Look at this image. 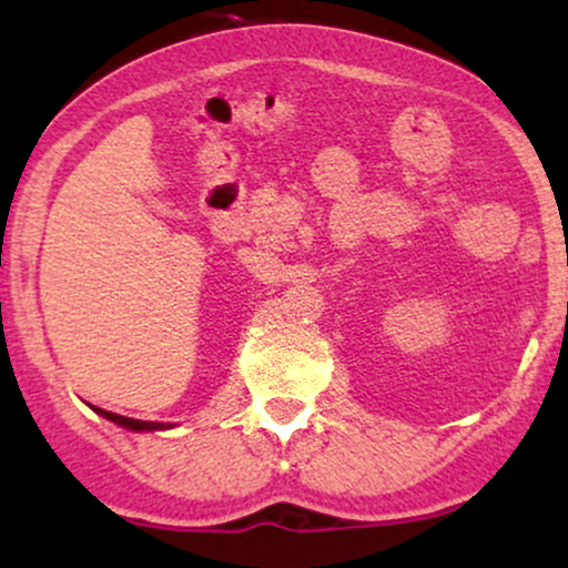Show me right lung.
<instances>
[{
  "label": "right lung",
  "mask_w": 568,
  "mask_h": 568,
  "mask_svg": "<svg viewBox=\"0 0 568 568\" xmlns=\"http://www.w3.org/2000/svg\"><path fill=\"white\" fill-rule=\"evenodd\" d=\"M100 416L111 418V422L126 426V429H134V432H152V429H165V424H158V422H139V418H126V416H119V414H111V410H103V408H95Z\"/></svg>",
  "instance_id": "add662e5"
}]
</instances>
